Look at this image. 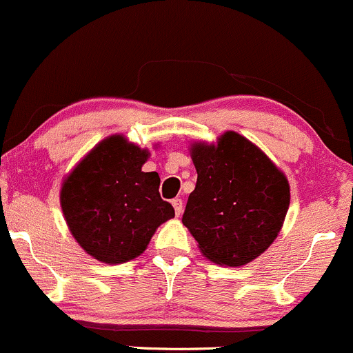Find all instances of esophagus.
<instances>
[{"instance_id":"1","label":"esophagus","mask_w":353,"mask_h":353,"mask_svg":"<svg viewBox=\"0 0 353 353\" xmlns=\"http://www.w3.org/2000/svg\"><path fill=\"white\" fill-rule=\"evenodd\" d=\"M172 208H174V210H176V216H181L182 208H184V205H182V199H179V197L172 199Z\"/></svg>"}]
</instances>
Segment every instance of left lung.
Returning a JSON list of instances; mask_svg holds the SVG:
<instances>
[{
  "mask_svg": "<svg viewBox=\"0 0 353 353\" xmlns=\"http://www.w3.org/2000/svg\"><path fill=\"white\" fill-rule=\"evenodd\" d=\"M192 161L197 182L182 224L212 262L239 267L254 261L281 232L290 202L285 176L232 131L217 145L194 144Z\"/></svg>",
  "mask_w": 353,
  "mask_h": 353,
  "instance_id": "obj_1",
  "label": "left lung"
}]
</instances>
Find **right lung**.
<instances>
[{
  "label": "right lung",
  "instance_id": "obj_1",
  "mask_svg": "<svg viewBox=\"0 0 353 353\" xmlns=\"http://www.w3.org/2000/svg\"><path fill=\"white\" fill-rule=\"evenodd\" d=\"M149 152L123 136L104 139L64 181L61 208L71 234L89 255L123 264L143 254L174 208L161 199V177L143 172Z\"/></svg>",
  "mask_w": 353,
  "mask_h": 353
}]
</instances>
